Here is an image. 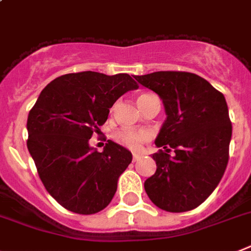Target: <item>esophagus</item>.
<instances>
[{
    "label": "esophagus",
    "mask_w": 251,
    "mask_h": 251,
    "mask_svg": "<svg viewBox=\"0 0 251 251\" xmlns=\"http://www.w3.org/2000/svg\"><path fill=\"white\" fill-rule=\"evenodd\" d=\"M141 157H142V153L134 152V153H133V161H137V160H140Z\"/></svg>",
    "instance_id": "obj_1"
}]
</instances>
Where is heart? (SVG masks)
Returning a JSON list of instances; mask_svg holds the SVG:
<instances>
[{"instance_id":"obj_1","label":"heart","mask_w":251,"mask_h":251,"mask_svg":"<svg viewBox=\"0 0 251 251\" xmlns=\"http://www.w3.org/2000/svg\"><path fill=\"white\" fill-rule=\"evenodd\" d=\"M152 96L151 94H142L138 98V100H142L145 98ZM114 138L118 143H121L122 146L127 147L129 150H140L143 142H146L150 138V133L145 129H130V128H123L115 132Z\"/></svg>"}]
</instances>
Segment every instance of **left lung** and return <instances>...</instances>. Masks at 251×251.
<instances>
[{"label": "left lung", "mask_w": 251, "mask_h": 251, "mask_svg": "<svg viewBox=\"0 0 251 251\" xmlns=\"http://www.w3.org/2000/svg\"><path fill=\"white\" fill-rule=\"evenodd\" d=\"M134 78L160 96L166 113L155 140L164 150L152 155L157 169L145 181L147 196L164 211L197 208L216 189L228 162L232 126L224 94L190 72L160 71Z\"/></svg>", "instance_id": "8db88e82"}]
</instances>
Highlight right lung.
Listing matches in <instances>:
<instances>
[{"label": "right lung", "instance_id": "1", "mask_svg": "<svg viewBox=\"0 0 251 251\" xmlns=\"http://www.w3.org/2000/svg\"><path fill=\"white\" fill-rule=\"evenodd\" d=\"M136 89L127 74H67L48 83L30 110L27 150L46 189L68 211L94 215L111 202L132 153L110 140L98 152L89 140L113 104Z\"/></svg>", "mask_w": 251, "mask_h": 251}]
</instances>
